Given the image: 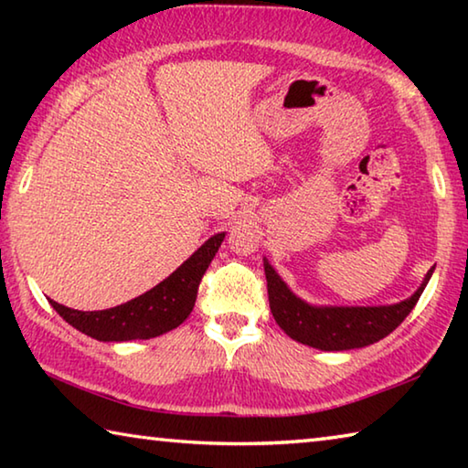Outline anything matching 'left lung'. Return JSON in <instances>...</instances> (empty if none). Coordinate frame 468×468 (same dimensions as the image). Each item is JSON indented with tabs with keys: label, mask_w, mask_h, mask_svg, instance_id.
Masks as SVG:
<instances>
[{
	"label": "left lung",
	"mask_w": 468,
	"mask_h": 468,
	"mask_svg": "<svg viewBox=\"0 0 468 468\" xmlns=\"http://www.w3.org/2000/svg\"><path fill=\"white\" fill-rule=\"evenodd\" d=\"M271 312L279 326L301 345L322 351H348L374 345L390 335L417 305L419 297L431 279L430 271L413 295L394 305L378 307H335L310 305L299 299L274 268L264 260Z\"/></svg>",
	"instance_id": "left-lung-1"
}]
</instances>
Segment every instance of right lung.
I'll use <instances>...</instances> for the list:
<instances>
[{
	"label": "right lung",
	"mask_w": 468,
	"mask_h": 468,
	"mask_svg": "<svg viewBox=\"0 0 468 468\" xmlns=\"http://www.w3.org/2000/svg\"><path fill=\"white\" fill-rule=\"evenodd\" d=\"M225 233L212 235L202 248H197L176 272L167 276L144 295L102 312H78L51 301L69 326L84 332L86 336L102 340V343H123V340H146L161 336L165 332L184 324L194 310L197 287L218 251Z\"/></svg>",
	"instance_id": "add662e5"
}]
</instances>
